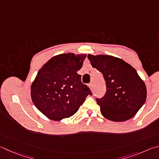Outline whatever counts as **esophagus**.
<instances>
[{
    "mask_svg": "<svg viewBox=\"0 0 159 159\" xmlns=\"http://www.w3.org/2000/svg\"><path fill=\"white\" fill-rule=\"evenodd\" d=\"M88 86H89V88L90 89H92V88H93V85H92V83H89Z\"/></svg>",
    "mask_w": 159,
    "mask_h": 159,
    "instance_id": "esophagus-1",
    "label": "esophagus"
}]
</instances>
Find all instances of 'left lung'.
I'll use <instances>...</instances> for the list:
<instances>
[{"instance_id":"1","label":"left lung","mask_w":159,"mask_h":159,"mask_svg":"<svg viewBox=\"0 0 159 159\" xmlns=\"http://www.w3.org/2000/svg\"><path fill=\"white\" fill-rule=\"evenodd\" d=\"M94 68L102 72L106 92L97 99L103 117L113 122H125L134 117L145 103L147 89L136 70L123 60L108 55L88 54Z\"/></svg>"}]
</instances>
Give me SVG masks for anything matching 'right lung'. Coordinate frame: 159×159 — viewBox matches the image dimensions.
Here are the masks:
<instances>
[{"label":"right lung","mask_w":159,"mask_h":159,"mask_svg":"<svg viewBox=\"0 0 159 159\" xmlns=\"http://www.w3.org/2000/svg\"><path fill=\"white\" fill-rule=\"evenodd\" d=\"M85 57V54H60L39 70L30 87L31 98L36 108L48 118L60 121L72 116L86 97L92 95L77 74Z\"/></svg>","instance_id":"add662e5"}]
</instances>
